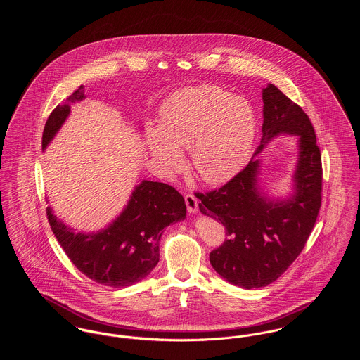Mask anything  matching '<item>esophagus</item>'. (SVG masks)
I'll return each instance as SVG.
<instances>
[{"mask_svg": "<svg viewBox=\"0 0 360 360\" xmlns=\"http://www.w3.org/2000/svg\"><path fill=\"white\" fill-rule=\"evenodd\" d=\"M184 201L190 213H195L198 212V200L193 195V194H186L184 195Z\"/></svg>", "mask_w": 360, "mask_h": 360, "instance_id": "34e87169", "label": "esophagus"}]
</instances>
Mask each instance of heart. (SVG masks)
<instances>
[{
  "label": "heart",
  "instance_id": "heart-1",
  "mask_svg": "<svg viewBox=\"0 0 360 360\" xmlns=\"http://www.w3.org/2000/svg\"><path fill=\"white\" fill-rule=\"evenodd\" d=\"M255 133L250 103L213 84L174 93L160 109V126L147 127L150 150L165 170L179 169L180 150L191 148L194 170L209 184L223 183L243 167Z\"/></svg>",
  "mask_w": 360,
  "mask_h": 360
}]
</instances>
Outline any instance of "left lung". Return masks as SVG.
Segmentation results:
<instances>
[{
  "label": "left lung",
  "instance_id": "8db88e82",
  "mask_svg": "<svg viewBox=\"0 0 360 360\" xmlns=\"http://www.w3.org/2000/svg\"><path fill=\"white\" fill-rule=\"evenodd\" d=\"M260 146L250 163L217 190L195 193L200 210L219 220L227 238L209 254L213 269L229 283L247 290L276 281L302 252L321 206V154L308 115L276 86L263 93ZM300 137L295 176L296 194L271 203L257 193L255 156L277 134Z\"/></svg>",
  "mask_w": 360,
  "mask_h": 360
}]
</instances>
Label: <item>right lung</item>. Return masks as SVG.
Listing matches in <instances>:
<instances>
[{
  "label": "right lung",
  "instance_id": "add662e5",
  "mask_svg": "<svg viewBox=\"0 0 360 360\" xmlns=\"http://www.w3.org/2000/svg\"><path fill=\"white\" fill-rule=\"evenodd\" d=\"M80 86L68 101L49 116L43 131V150L70 112V103L84 98ZM183 195L169 184L144 180L133 191L122 214L96 234L73 233L47 207L52 231L70 262L93 281L108 287H127L146 278L159 262L162 230L186 217Z\"/></svg>",
  "mask_w": 360,
  "mask_h": 360
}]
</instances>
